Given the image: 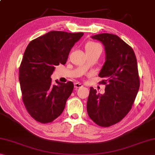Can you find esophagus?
<instances>
[{
  "label": "esophagus",
  "mask_w": 155,
  "mask_h": 155,
  "mask_svg": "<svg viewBox=\"0 0 155 155\" xmlns=\"http://www.w3.org/2000/svg\"><path fill=\"white\" fill-rule=\"evenodd\" d=\"M74 87H75V89H78V88L82 87V84H80V83H79V82H76V83H75V84H74Z\"/></svg>",
  "instance_id": "1"
}]
</instances>
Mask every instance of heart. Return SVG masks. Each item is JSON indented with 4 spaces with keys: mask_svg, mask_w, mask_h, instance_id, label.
<instances>
[{
    "mask_svg": "<svg viewBox=\"0 0 155 155\" xmlns=\"http://www.w3.org/2000/svg\"><path fill=\"white\" fill-rule=\"evenodd\" d=\"M96 46H100L98 44H96V43L93 42V41H90L88 42L85 46V50H90V49H93Z\"/></svg>",
    "mask_w": 155,
    "mask_h": 155,
    "instance_id": "heart-1",
    "label": "heart"
}]
</instances>
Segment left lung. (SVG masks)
Listing matches in <instances>:
<instances>
[{
    "label": "left lung",
    "mask_w": 155,
    "mask_h": 155,
    "mask_svg": "<svg viewBox=\"0 0 155 155\" xmlns=\"http://www.w3.org/2000/svg\"><path fill=\"white\" fill-rule=\"evenodd\" d=\"M105 50V62L100 71L105 84L103 94L90 88L87 109L90 118L102 127L118 123L132 108L139 91L140 80L133 49L117 35L102 33L91 37Z\"/></svg>",
    "instance_id": "left-lung-1"
}]
</instances>
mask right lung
<instances>
[{
	"instance_id": "1",
	"label": "right lung",
	"mask_w": 155,
	"mask_h": 155,
	"mask_svg": "<svg viewBox=\"0 0 155 155\" xmlns=\"http://www.w3.org/2000/svg\"><path fill=\"white\" fill-rule=\"evenodd\" d=\"M84 33L51 31L30 42L19 68L22 99L28 112L38 122L51 123L63 112L73 83H52L55 66L65 64L71 49Z\"/></svg>"
}]
</instances>
